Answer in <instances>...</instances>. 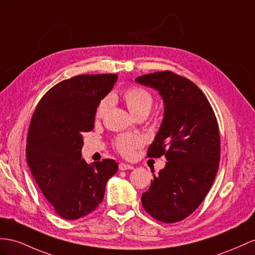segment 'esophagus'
Instances as JSON below:
<instances>
[{
  "instance_id": "1",
  "label": "esophagus",
  "mask_w": 255,
  "mask_h": 255,
  "mask_svg": "<svg viewBox=\"0 0 255 255\" xmlns=\"http://www.w3.org/2000/svg\"><path fill=\"white\" fill-rule=\"evenodd\" d=\"M119 168H120V170H122V171H124V170H131V169H133V167L131 165L124 164V162H121V164L119 165Z\"/></svg>"
}]
</instances>
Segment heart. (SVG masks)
<instances>
[{"instance_id":"heart-1","label":"heart","mask_w":255,"mask_h":255,"mask_svg":"<svg viewBox=\"0 0 255 255\" xmlns=\"http://www.w3.org/2000/svg\"><path fill=\"white\" fill-rule=\"evenodd\" d=\"M126 106L133 116L144 115L147 116L151 112L154 104V98L148 93L147 90L141 87H132L129 88L124 94ZM111 106L110 98L102 99L96 109V119L101 117L108 112ZM141 145V139L138 135L134 134H123L117 136L114 142V147L117 152L123 156H130L134 148Z\"/></svg>"}]
</instances>
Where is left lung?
I'll return each mask as SVG.
<instances>
[{
  "label": "left lung",
  "mask_w": 255,
  "mask_h": 255,
  "mask_svg": "<svg viewBox=\"0 0 255 255\" xmlns=\"http://www.w3.org/2000/svg\"><path fill=\"white\" fill-rule=\"evenodd\" d=\"M135 82L156 89L164 100V120L147 157L164 155L168 160L142 194V206L154 219L175 223L199 207L217 175L218 121L207 97L186 77L161 71L136 77Z\"/></svg>",
  "instance_id": "left-lung-1"
}]
</instances>
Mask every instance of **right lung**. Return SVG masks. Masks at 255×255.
<instances>
[{
    "mask_svg": "<svg viewBox=\"0 0 255 255\" xmlns=\"http://www.w3.org/2000/svg\"><path fill=\"white\" fill-rule=\"evenodd\" d=\"M117 74H83L51 87L32 115L27 161L57 214L77 220L101 204L108 180L119 170L113 159L88 165L82 158L83 132L94 129L98 104L112 90Z\"/></svg>",
    "mask_w": 255,
    "mask_h": 255,
    "instance_id": "right-lung-1",
    "label": "right lung"
}]
</instances>
